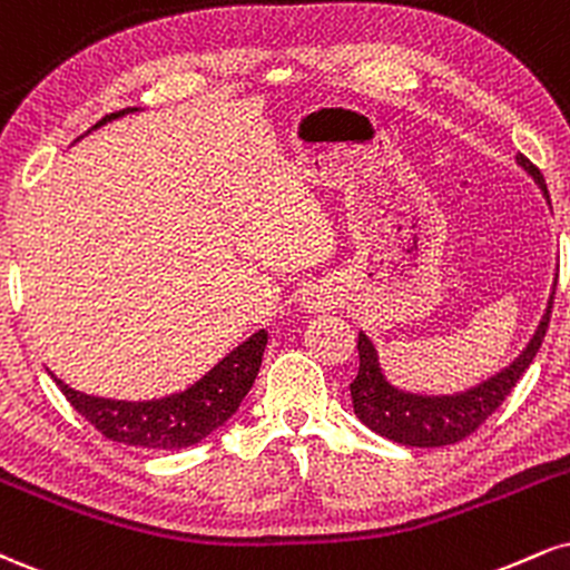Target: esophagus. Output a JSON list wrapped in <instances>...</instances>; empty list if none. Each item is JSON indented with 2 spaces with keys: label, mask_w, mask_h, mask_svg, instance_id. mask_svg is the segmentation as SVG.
<instances>
[{
  "label": "esophagus",
  "mask_w": 570,
  "mask_h": 570,
  "mask_svg": "<svg viewBox=\"0 0 570 570\" xmlns=\"http://www.w3.org/2000/svg\"><path fill=\"white\" fill-rule=\"evenodd\" d=\"M332 305H334L332 292H328L326 286L313 284V286H307V289L303 292V307H305L307 313H324Z\"/></svg>",
  "instance_id": "1"
}]
</instances>
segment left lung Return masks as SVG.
<instances>
[{
    "label": "left lung",
    "mask_w": 570,
    "mask_h": 570,
    "mask_svg": "<svg viewBox=\"0 0 570 570\" xmlns=\"http://www.w3.org/2000/svg\"><path fill=\"white\" fill-rule=\"evenodd\" d=\"M518 167H523L539 190L544 194L547 204H550V194H547L544 177L523 154L515 156ZM554 286H558V273H554V284L547 299V311L541 315L537 332L531 334L528 345L520 351L518 358H512L504 368L491 374L489 380L478 382L462 393L451 395H424L411 393L393 385L382 372L380 353H376L374 342L366 334H358V376L353 380L351 395H353V411L355 416L374 430L376 435L387 438V441L416 445V449H438V445H449L462 441L475 433L481 424L504 403V397L512 393L518 385L520 376L528 372L533 358H537L541 342H544L547 326H550Z\"/></svg>",
    "instance_id": "obj_1"
}]
</instances>
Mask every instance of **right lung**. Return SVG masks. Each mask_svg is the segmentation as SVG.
<instances>
[{
  "label": "right lung",
  "instance_id": "add662e5",
  "mask_svg": "<svg viewBox=\"0 0 570 570\" xmlns=\"http://www.w3.org/2000/svg\"><path fill=\"white\" fill-rule=\"evenodd\" d=\"M132 111H137V108H121V111L102 116L92 129ZM265 345L267 332L259 328L242 345L233 347L225 358H219L207 374L198 376L194 385L173 395L150 397V401H119V397L87 395L81 390L66 385L52 372L50 374L60 393L68 397V403L106 438H111L116 443L135 445V449L175 451L202 443L204 438L223 428L236 414L246 393L255 385Z\"/></svg>",
  "mask_w": 570,
  "mask_h": 570
}]
</instances>
